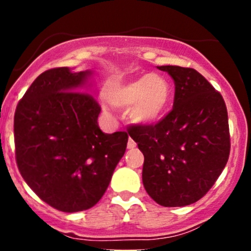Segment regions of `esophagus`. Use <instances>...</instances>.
I'll return each mask as SVG.
<instances>
[{"instance_id":"obj_1","label":"esophagus","mask_w":251,"mask_h":251,"mask_svg":"<svg viewBox=\"0 0 251 251\" xmlns=\"http://www.w3.org/2000/svg\"><path fill=\"white\" fill-rule=\"evenodd\" d=\"M136 146H137V144H136V142L132 140V138H130V140H128V142H127V148L128 149H133V148H136Z\"/></svg>"}]
</instances>
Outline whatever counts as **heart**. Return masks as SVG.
Listing matches in <instances>:
<instances>
[{
	"label": "heart",
	"instance_id": "obj_1",
	"mask_svg": "<svg viewBox=\"0 0 251 251\" xmlns=\"http://www.w3.org/2000/svg\"><path fill=\"white\" fill-rule=\"evenodd\" d=\"M168 78L149 74L116 86L108 92V100L116 107H130V118L140 125H151L160 120L171 100Z\"/></svg>",
	"mask_w": 251,
	"mask_h": 251
}]
</instances>
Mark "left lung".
Masks as SVG:
<instances>
[{"label": "left lung", "instance_id": "1", "mask_svg": "<svg viewBox=\"0 0 251 251\" xmlns=\"http://www.w3.org/2000/svg\"><path fill=\"white\" fill-rule=\"evenodd\" d=\"M175 82L173 110L128 135L144 155L142 181L161 206H186L214 186L231 151L228 115L221 93L192 68L163 65Z\"/></svg>", "mask_w": 251, "mask_h": 251}]
</instances>
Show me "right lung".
<instances>
[{
  "label": "right lung",
  "instance_id": "right-lung-1",
  "mask_svg": "<svg viewBox=\"0 0 251 251\" xmlns=\"http://www.w3.org/2000/svg\"><path fill=\"white\" fill-rule=\"evenodd\" d=\"M90 70L67 67L42 73L14 114L19 173L40 199L64 212L87 210L107 191L125 154V131L103 133L96 98L81 92Z\"/></svg>",
  "mask_w": 251,
  "mask_h": 251
}]
</instances>
